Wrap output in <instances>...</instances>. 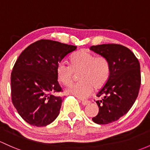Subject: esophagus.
<instances>
[{
    "mask_svg": "<svg viewBox=\"0 0 150 150\" xmlns=\"http://www.w3.org/2000/svg\"><path fill=\"white\" fill-rule=\"evenodd\" d=\"M81 103L83 105H88V104L90 103V101H88V100H82Z\"/></svg>",
    "mask_w": 150,
    "mask_h": 150,
    "instance_id": "1",
    "label": "esophagus"
}]
</instances>
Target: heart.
<instances>
[{"mask_svg":"<svg viewBox=\"0 0 150 150\" xmlns=\"http://www.w3.org/2000/svg\"><path fill=\"white\" fill-rule=\"evenodd\" d=\"M78 83L65 90L66 93L80 98L91 95L93 91L103 88L108 82L111 67L108 59L103 56H96L86 50H80L70 57V64L60 62L57 66V77L64 86L72 83L74 73H79Z\"/></svg>","mask_w":150,"mask_h":150,"instance_id":"obj_1","label":"heart"}]
</instances>
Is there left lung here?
Here are the masks:
<instances>
[{
  "label": "left lung",
  "mask_w": 150,
  "mask_h": 150,
  "mask_svg": "<svg viewBox=\"0 0 150 150\" xmlns=\"http://www.w3.org/2000/svg\"><path fill=\"white\" fill-rule=\"evenodd\" d=\"M90 50L108 60L111 74L106 84L98 93V115L92 119L98 124H108L125 115L134 103L141 85L140 64L127 47L116 44L96 45Z\"/></svg>",
  "instance_id": "obj_1"
}]
</instances>
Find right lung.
I'll return each instance as SVG.
<instances>
[{"mask_svg":"<svg viewBox=\"0 0 150 150\" xmlns=\"http://www.w3.org/2000/svg\"><path fill=\"white\" fill-rule=\"evenodd\" d=\"M76 49L73 45L42 39L30 45L18 57L11 78L12 102L28 124L46 127L58 116L62 98L52 94L62 91L57 66Z\"/></svg>","mask_w":150,"mask_h":150,"instance_id":"obj_1","label":"right lung"}]
</instances>
